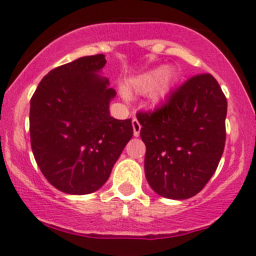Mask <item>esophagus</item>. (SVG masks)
Returning a JSON list of instances; mask_svg holds the SVG:
<instances>
[{
  "label": "esophagus",
  "mask_w": 256,
  "mask_h": 256,
  "mask_svg": "<svg viewBox=\"0 0 256 256\" xmlns=\"http://www.w3.org/2000/svg\"><path fill=\"white\" fill-rule=\"evenodd\" d=\"M132 128H134V135L139 136L140 135V130H142V125H140L139 120L134 117L132 118Z\"/></svg>",
  "instance_id": "34e87169"
}]
</instances>
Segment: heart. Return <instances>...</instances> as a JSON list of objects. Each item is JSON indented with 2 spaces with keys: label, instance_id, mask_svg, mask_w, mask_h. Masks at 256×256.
I'll use <instances>...</instances> for the list:
<instances>
[{
  "label": "heart",
  "instance_id": "heart-1",
  "mask_svg": "<svg viewBox=\"0 0 256 256\" xmlns=\"http://www.w3.org/2000/svg\"><path fill=\"white\" fill-rule=\"evenodd\" d=\"M166 74V70L164 68H158L154 70H150L148 73L142 74L139 77L134 78L131 80V86L136 92L140 93H148L152 90L154 88H158V94L164 96L169 90V84H170V76Z\"/></svg>",
  "mask_w": 256,
  "mask_h": 256
}]
</instances>
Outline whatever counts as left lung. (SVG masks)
Instances as JSON below:
<instances>
[{"mask_svg": "<svg viewBox=\"0 0 256 256\" xmlns=\"http://www.w3.org/2000/svg\"><path fill=\"white\" fill-rule=\"evenodd\" d=\"M228 100L210 73L197 74L152 111H139L145 176L170 200L193 197L208 183L225 149Z\"/></svg>", "mask_w": 256, "mask_h": 256, "instance_id": "8db88e82", "label": "left lung"}]
</instances>
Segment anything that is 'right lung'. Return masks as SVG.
I'll list each match as a JSON object with an SVG mask.
<instances>
[{"label":"right lung","mask_w":256,"mask_h":256,"mask_svg":"<svg viewBox=\"0 0 256 256\" xmlns=\"http://www.w3.org/2000/svg\"><path fill=\"white\" fill-rule=\"evenodd\" d=\"M104 54L83 56L45 76L30 101V142L48 182L64 193L102 187L132 138L131 118L110 116L116 90L98 76Z\"/></svg>","instance_id":"right-lung-1"}]
</instances>
